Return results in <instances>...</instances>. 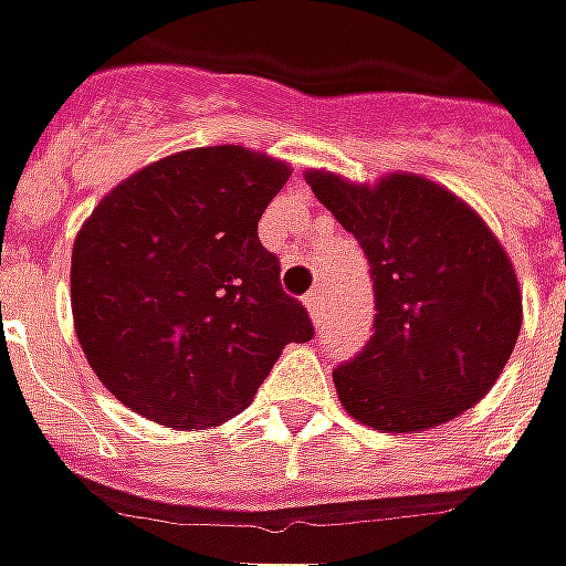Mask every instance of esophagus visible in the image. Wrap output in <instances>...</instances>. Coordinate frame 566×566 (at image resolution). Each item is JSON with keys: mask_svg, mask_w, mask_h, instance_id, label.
<instances>
[{"mask_svg": "<svg viewBox=\"0 0 566 566\" xmlns=\"http://www.w3.org/2000/svg\"><path fill=\"white\" fill-rule=\"evenodd\" d=\"M304 304H307L310 316H313V323H319V316H323V307H326V304H323V291H319V287H313L307 297H304Z\"/></svg>", "mask_w": 566, "mask_h": 566, "instance_id": "obj_1", "label": "esophagus"}]
</instances>
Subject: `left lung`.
<instances>
[{
  "label": "left lung",
  "mask_w": 566,
  "mask_h": 566,
  "mask_svg": "<svg viewBox=\"0 0 566 566\" xmlns=\"http://www.w3.org/2000/svg\"><path fill=\"white\" fill-rule=\"evenodd\" d=\"M316 199L355 234L374 282V335L332 370L342 406L377 430H428L501 377L523 297L497 237L450 189L396 174L352 186L310 174Z\"/></svg>",
  "instance_id": "1"
}]
</instances>
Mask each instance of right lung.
I'll list each match as a JSON object with an SVG mask.
<instances>
[{"label":"right lung","instance_id":"obj_1","mask_svg":"<svg viewBox=\"0 0 566 566\" xmlns=\"http://www.w3.org/2000/svg\"><path fill=\"white\" fill-rule=\"evenodd\" d=\"M287 180L240 145L192 148L133 174L72 250V316L113 396L167 428H214L253 402L284 345L313 323L259 243Z\"/></svg>","mask_w":566,"mask_h":566}]
</instances>
